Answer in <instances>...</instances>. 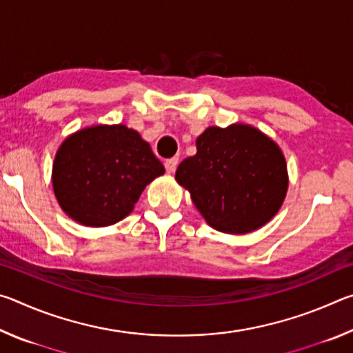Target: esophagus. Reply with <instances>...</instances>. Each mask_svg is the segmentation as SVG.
<instances>
[{
  "mask_svg": "<svg viewBox=\"0 0 353 353\" xmlns=\"http://www.w3.org/2000/svg\"><path fill=\"white\" fill-rule=\"evenodd\" d=\"M177 165H179V159H168L165 162V170H166V172H170V174H172V172L176 171V168H177Z\"/></svg>",
  "mask_w": 353,
  "mask_h": 353,
  "instance_id": "esophagus-1",
  "label": "esophagus"
}]
</instances>
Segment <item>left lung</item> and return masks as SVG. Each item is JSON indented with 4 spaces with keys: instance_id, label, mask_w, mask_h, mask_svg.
I'll use <instances>...</instances> for the list:
<instances>
[{
    "instance_id": "1",
    "label": "left lung",
    "mask_w": 353,
    "mask_h": 353,
    "mask_svg": "<svg viewBox=\"0 0 353 353\" xmlns=\"http://www.w3.org/2000/svg\"><path fill=\"white\" fill-rule=\"evenodd\" d=\"M198 152L185 159L176 181L213 229L249 234L279 212L288 188L282 151L244 124L208 128L196 140Z\"/></svg>"
}]
</instances>
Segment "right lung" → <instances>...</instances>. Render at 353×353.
Returning a JSON list of instances; mask_svg holds the SVG:
<instances>
[{
    "label": "right lung",
    "mask_w": 353,
    "mask_h": 353,
    "mask_svg": "<svg viewBox=\"0 0 353 353\" xmlns=\"http://www.w3.org/2000/svg\"><path fill=\"white\" fill-rule=\"evenodd\" d=\"M165 168L139 132L94 126L62 143L52 165L59 204L77 223L112 225L132 212L141 191Z\"/></svg>",
    "instance_id": "obj_1"
}]
</instances>
